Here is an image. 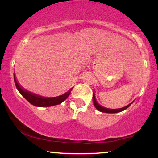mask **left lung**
<instances>
[{"instance_id": "left-lung-1", "label": "left lung", "mask_w": 158, "mask_h": 158, "mask_svg": "<svg viewBox=\"0 0 158 158\" xmlns=\"http://www.w3.org/2000/svg\"><path fill=\"white\" fill-rule=\"evenodd\" d=\"M93 102H94V106H95V108H97L98 110H99V111H101V112H104V113H110V114L118 113V112L123 111V110H126V108H128V107L131 105V104L128 105V106H126V107H123V108H118V109H110V108H105V107L100 106V105H99V103L97 102L95 96H94H94H93Z\"/></svg>"}]
</instances>
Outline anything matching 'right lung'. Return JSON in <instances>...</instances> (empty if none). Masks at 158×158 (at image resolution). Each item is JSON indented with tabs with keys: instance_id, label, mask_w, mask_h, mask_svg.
I'll return each mask as SVG.
<instances>
[{
	"instance_id": "obj_1",
	"label": "right lung",
	"mask_w": 158,
	"mask_h": 158,
	"mask_svg": "<svg viewBox=\"0 0 158 158\" xmlns=\"http://www.w3.org/2000/svg\"><path fill=\"white\" fill-rule=\"evenodd\" d=\"M14 81H15L16 88H17L18 90L20 92V94H21L29 102L37 107H50L61 104V102H64L65 99L68 97V96L70 95L72 89H73V88H72L71 89L69 90L68 92L62 94V95L59 96V97H41V96L37 95V94H33L32 93V92H30L28 91V90L23 89V88H22L20 86L19 83L17 82L15 78L14 79Z\"/></svg>"
}]
</instances>
